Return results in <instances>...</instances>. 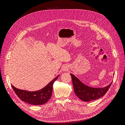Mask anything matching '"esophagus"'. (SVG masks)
I'll return each instance as SVG.
<instances>
[{
    "label": "esophagus",
    "instance_id": "34e87169",
    "mask_svg": "<svg viewBox=\"0 0 125 125\" xmlns=\"http://www.w3.org/2000/svg\"><path fill=\"white\" fill-rule=\"evenodd\" d=\"M62 71H67V69H68V68H67V67L66 66H65L62 67Z\"/></svg>",
    "mask_w": 125,
    "mask_h": 125
}]
</instances>
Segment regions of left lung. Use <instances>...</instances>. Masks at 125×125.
<instances>
[{"label":"left lung","instance_id":"left-lung-1","mask_svg":"<svg viewBox=\"0 0 125 125\" xmlns=\"http://www.w3.org/2000/svg\"><path fill=\"white\" fill-rule=\"evenodd\" d=\"M74 93L79 99L84 102L95 100L103 96L110 88L112 83L104 88H92L83 83L73 74H70Z\"/></svg>","mask_w":125,"mask_h":125}]
</instances>
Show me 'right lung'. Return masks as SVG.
I'll list each match as a JSON object with an SVG mask.
<instances>
[{
	"instance_id": "1",
	"label": "right lung",
	"mask_w": 125,
	"mask_h": 125,
	"mask_svg": "<svg viewBox=\"0 0 125 125\" xmlns=\"http://www.w3.org/2000/svg\"><path fill=\"white\" fill-rule=\"evenodd\" d=\"M59 76V75H58L44 88L36 91H28L17 89L12 84L11 86L14 92L21 101L31 105H43L46 103L51 97L53 89L52 85Z\"/></svg>"
}]
</instances>
